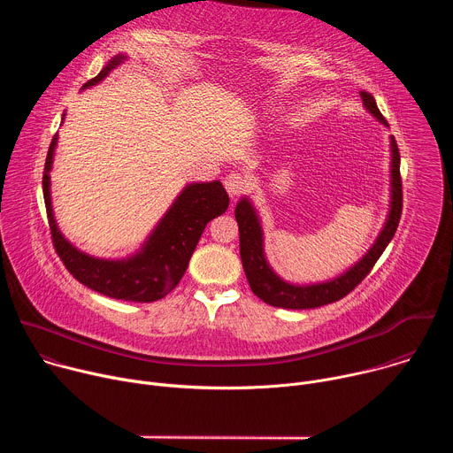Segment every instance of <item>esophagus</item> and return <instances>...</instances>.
<instances>
[{
    "instance_id": "obj_1",
    "label": "esophagus",
    "mask_w": 453,
    "mask_h": 453,
    "mask_svg": "<svg viewBox=\"0 0 453 453\" xmlns=\"http://www.w3.org/2000/svg\"><path fill=\"white\" fill-rule=\"evenodd\" d=\"M224 186L231 197H238L240 193H243V189H245V179L240 173L231 172L229 175L224 177Z\"/></svg>"
}]
</instances>
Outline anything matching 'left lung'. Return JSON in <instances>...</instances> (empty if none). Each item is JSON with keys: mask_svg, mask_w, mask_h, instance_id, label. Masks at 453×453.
Here are the masks:
<instances>
[{"mask_svg": "<svg viewBox=\"0 0 453 453\" xmlns=\"http://www.w3.org/2000/svg\"><path fill=\"white\" fill-rule=\"evenodd\" d=\"M360 98L364 102L365 111L376 118L381 125L389 127L378 111V105L372 95L360 91ZM389 177H391V189H389V211L387 219L374 240V243L367 249V252L348 267L339 276L326 280V281H315V283H292L283 280L269 264V257L265 254V236L262 219L257 215L252 201L243 196L234 208V217L238 222L240 231V256L242 265L250 285L254 296L260 297L271 306L288 308V310H308L325 306L334 301L342 299L349 294L372 269L385 247L393 240L400 217H402V177H400V152L395 138H389Z\"/></svg>", "mask_w": 453, "mask_h": 453, "instance_id": "8db88e82", "label": "left lung"}]
</instances>
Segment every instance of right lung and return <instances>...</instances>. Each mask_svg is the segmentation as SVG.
Segmentation results:
<instances>
[{"instance_id":"1","label":"right lung","mask_w":453,"mask_h":453,"mask_svg":"<svg viewBox=\"0 0 453 453\" xmlns=\"http://www.w3.org/2000/svg\"><path fill=\"white\" fill-rule=\"evenodd\" d=\"M127 58L128 57L123 53L114 55L82 89L100 84ZM64 116L66 114H62L60 125L64 123ZM57 143L58 134H55L48 150L42 193L53 245L66 269L88 288L112 299L152 303L170 294L184 276L206 224L226 213L229 206V196L222 182H188L134 252L123 257H98L75 247L62 234L55 220L50 173Z\"/></svg>"}]
</instances>
